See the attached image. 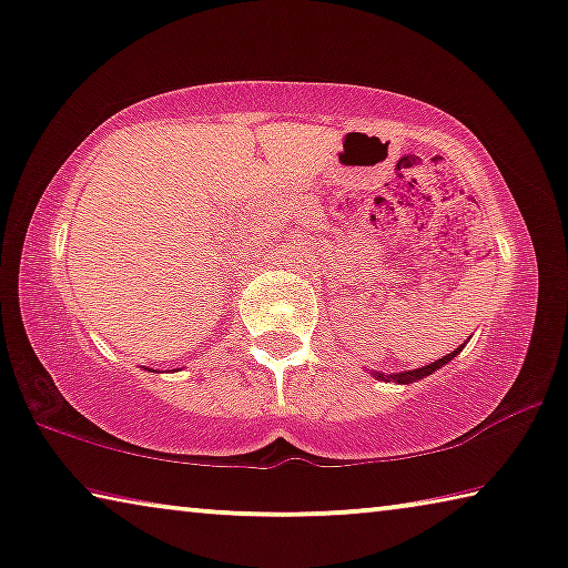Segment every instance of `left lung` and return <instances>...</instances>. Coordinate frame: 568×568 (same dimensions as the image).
Returning <instances> with one entry per match:
<instances>
[{
  "label": "left lung",
  "mask_w": 568,
  "mask_h": 568,
  "mask_svg": "<svg viewBox=\"0 0 568 568\" xmlns=\"http://www.w3.org/2000/svg\"><path fill=\"white\" fill-rule=\"evenodd\" d=\"M458 351H462V348H456L454 353H448V356L438 358V361H435V364H427V366H423V368H415V372H405V374H392V376H384V374H379V376H382V379H386V382L394 379V382H397V384H409V382H415V379H423V376H427V374L438 372V368H440V366H446L448 361L454 358Z\"/></svg>",
  "instance_id": "1"
}]
</instances>
